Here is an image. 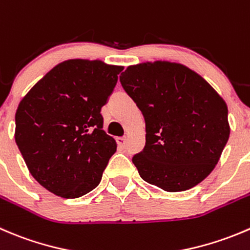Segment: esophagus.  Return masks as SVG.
<instances>
[{
    "mask_svg": "<svg viewBox=\"0 0 250 250\" xmlns=\"http://www.w3.org/2000/svg\"><path fill=\"white\" fill-rule=\"evenodd\" d=\"M125 137H117L116 138V142H117L118 146L120 147H125Z\"/></svg>",
    "mask_w": 250,
    "mask_h": 250,
    "instance_id": "1",
    "label": "esophagus"
}]
</instances>
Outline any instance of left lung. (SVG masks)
<instances>
[{"label": "left lung", "mask_w": 250, "mask_h": 250, "mask_svg": "<svg viewBox=\"0 0 250 250\" xmlns=\"http://www.w3.org/2000/svg\"><path fill=\"white\" fill-rule=\"evenodd\" d=\"M145 120V146L133 164L145 182L183 192L204 181L229 138L227 105L184 64L155 61L127 67L120 77Z\"/></svg>", "instance_id": "left-lung-1"}]
</instances>
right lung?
<instances>
[{"instance_id":"add662e5","label":"right lung","mask_w":250,"mask_h":250,"mask_svg":"<svg viewBox=\"0 0 250 250\" xmlns=\"http://www.w3.org/2000/svg\"><path fill=\"white\" fill-rule=\"evenodd\" d=\"M122 66L68 60L21 99L14 139L31 176L48 192L74 199L99 186L117 144L103 129L101 107Z\"/></svg>"}]
</instances>
